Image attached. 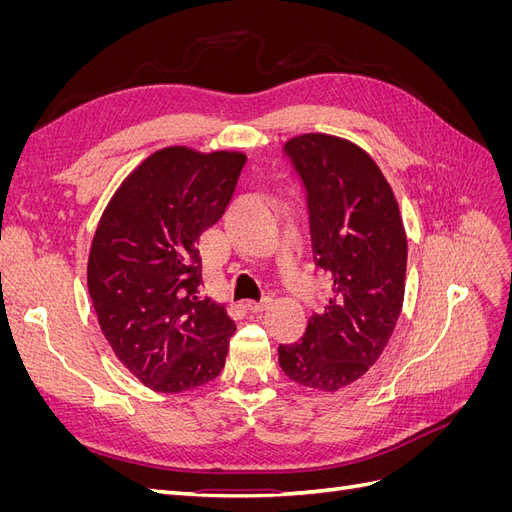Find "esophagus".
Returning a JSON list of instances; mask_svg holds the SVG:
<instances>
[{"instance_id": "34e87169", "label": "esophagus", "mask_w": 512, "mask_h": 512, "mask_svg": "<svg viewBox=\"0 0 512 512\" xmlns=\"http://www.w3.org/2000/svg\"><path fill=\"white\" fill-rule=\"evenodd\" d=\"M271 305V299H265V301H247L245 303V307L250 309L252 314H260V312H265V309Z\"/></svg>"}]
</instances>
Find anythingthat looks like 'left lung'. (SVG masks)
<instances>
[{
  "mask_svg": "<svg viewBox=\"0 0 512 512\" xmlns=\"http://www.w3.org/2000/svg\"><path fill=\"white\" fill-rule=\"evenodd\" d=\"M286 153L307 190L314 260L333 294L301 342L277 350L280 367L292 382L335 393L389 344L404 305L408 239L391 185L365 149L309 132L290 138Z\"/></svg>",
  "mask_w": 512,
  "mask_h": 512,
  "instance_id": "left-lung-1",
  "label": "left lung"
}]
</instances>
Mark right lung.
Wrapping results in <instances>:
<instances>
[{
  "label": "right lung",
  "instance_id": "right-lung-1",
  "mask_svg": "<svg viewBox=\"0 0 512 512\" xmlns=\"http://www.w3.org/2000/svg\"><path fill=\"white\" fill-rule=\"evenodd\" d=\"M245 160L241 151L158 149L98 222L87 260L98 324L121 365L158 393L196 389L226 363L235 322L198 294V243L224 215Z\"/></svg>",
  "mask_w": 512,
  "mask_h": 512
}]
</instances>
